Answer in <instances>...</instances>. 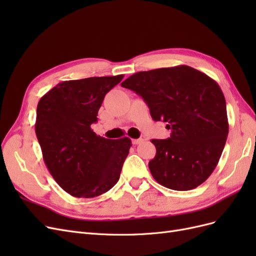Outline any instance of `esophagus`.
<instances>
[{"label":"esophagus","instance_id":"esophagus-1","mask_svg":"<svg viewBox=\"0 0 256 256\" xmlns=\"http://www.w3.org/2000/svg\"><path fill=\"white\" fill-rule=\"evenodd\" d=\"M143 141V138H132V144H140Z\"/></svg>","mask_w":256,"mask_h":256}]
</instances>
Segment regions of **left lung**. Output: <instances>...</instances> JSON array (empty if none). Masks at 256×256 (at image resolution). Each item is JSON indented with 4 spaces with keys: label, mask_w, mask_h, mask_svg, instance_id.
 <instances>
[{
    "label": "left lung",
    "mask_w": 256,
    "mask_h": 256,
    "mask_svg": "<svg viewBox=\"0 0 256 256\" xmlns=\"http://www.w3.org/2000/svg\"><path fill=\"white\" fill-rule=\"evenodd\" d=\"M150 108L154 120L168 122L171 136L154 138L156 156L148 166L164 187L187 191L212 175L226 142L228 122L223 92L214 80L180 65L140 72L122 83Z\"/></svg>",
    "instance_id": "8db88e82"
}]
</instances>
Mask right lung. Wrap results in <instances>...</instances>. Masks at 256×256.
<instances>
[{"mask_svg": "<svg viewBox=\"0 0 256 256\" xmlns=\"http://www.w3.org/2000/svg\"><path fill=\"white\" fill-rule=\"evenodd\" d=\"M124 74L58 83L37 106L35 131L56 182L76 198H95L118 182L131 140L97 136L90 125L109 90Z\"/></svg>", "mask_w": 256, "mask_h": 256, "instance_id": "1", "label": "right lung"}]
</instances>
